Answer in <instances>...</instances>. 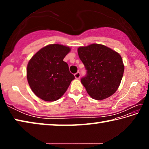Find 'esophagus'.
<instances>
[{
    "label": "esophagus",
    "mask_w": 149,
    "mask_h": 149,
    "mask_svg": "<svg viewBox=\"0 0 149 149\" xmlns=\"http://www.w3.org/2000/svg\"><path fill=\"white\" fill-rule=\"evenodd\" d=\"M80 73L78 72H77L76 74H75V75H74V76H75V79H79L80 78Z\"/></svg>",
    "instance_id": "34e87169"
}]
</instances>
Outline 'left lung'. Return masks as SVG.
Segmentation results:
<instances>
[{
	"label": "left lung",
	"instance_id": "left-lung-1",
	"mask_svg": "<svg viewBox=\"0 0 149 149\" xmlns=\"http://www.w3.org/2000/svg\"><path fill=\"white\" fill-rule=\"evenodd\" d=\"M80 60L87 70L81 82L89 96L103 100L112 95L119 87L124 65L119 53L100 44L80 47L77 49Z\"/></svg>",
	"mask_w": 149,
	"mask_h": 149
}]
</instances>
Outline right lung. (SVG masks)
<instances>
[{
	"label": "right lung",
	"mask_w": 149,
	"mask_h": 149,
	"mask_svg": "<svg viewBox=\"0 0 149 149\" xmlns=\"http://www.w3.org/2000/svg\"><path fill=\"white\" fill-rule=\"evenodd\" d=\"M69 47L51 44L35 53L27 64V79L32 91L45 101L59 99L75 79L63 59Z\"/></svg>",
	"instance_id": "1"
}]
</instances>
